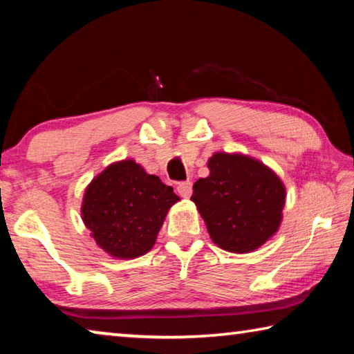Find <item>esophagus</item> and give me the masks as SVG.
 Returning a JSON list of instances; mask_svg holds the SVG:
<instances>
[{
	"label": "esophagus",
	"instance_id": "1",
	"mask_svg": "<svg viewBox=\"0 0 354 354\" xmlns=\"http://www.w3.org/2000/svg\"><path fill=\"white\" fill-rule=\"evenodd\" d=\"M176 190H178L179 196H183V198H189V196L192 195V183L190 181H185V183L178 184Z\"/></svg>",
	"mask_w": 354,
	"mask_h": 354
}]
</instances>
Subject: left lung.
Segmentation results:
<instances>
[{
  "instance_id": "1",
  "label": "left lung",
  "mask_w": 354,
  "mask_h": 354,
  "mask_svg": "<svg viewBox=\"0 0 354 354\" xmlns=\"http://www.w3.org/2000/svg\"><path fill=\"white\" fill-rule=\"evenodd\" d=\"M207 169L209 176L194 184L190 200L212 242L237 254L261 248L283 221V181L270 167L242 153L215 151Z\"/></svg>"
}]
</instances>
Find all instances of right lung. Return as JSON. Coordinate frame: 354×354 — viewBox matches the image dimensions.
<instances>
[{
    "instance_id": "1",
    "label": "right lung",
    "mask_w": 354,
    "mask_h": 354,
    "mask_svg": "<svg viewBox=\"0 0 354 354\" xmlns=\"http://www.w3.org/2000/svg\"><path fill=\"white\" fill-rule=\"evenodd\" d=\"M179 196L134 159L112 162L86 187L81 218L98 247L115 259H136L154 247Z\"/></svg>"
}]
</instances>
